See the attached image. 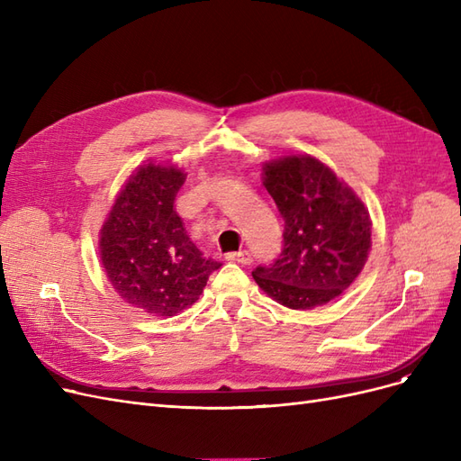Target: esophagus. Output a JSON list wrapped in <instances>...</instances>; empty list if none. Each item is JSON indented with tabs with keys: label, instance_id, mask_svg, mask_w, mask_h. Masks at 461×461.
Listing matches in <instances>:
<instances>
[{
	"label": "esophagus",
	"instance_id": "esophagus-1",
	"mask_svg": "<svg viewBox=\"0 0 461 461\" xmlns=\"http://www.w3.org/2000/svg\"><path fill=\"white\" fill-rule=\"evenodd\" d=\"M226 258H228V260H231V262H240V264H243V266H249V264L252 262V255H250L249 250H240V252H228Z\"/></svg>",
	"mask_w": 461,
	"mask_h": 461
}]
</instances>
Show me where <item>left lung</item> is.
<instances>
[{
	"mask_svg": "<svg viewBox=\"0 0 461 461\" xmlns=\"http://www.w3.org/2000/svg\"><path fill=\"white\" fill-rule=\"evenodd\" d=\"M264 187L285 221L284 249L252 277L287 308L328 304L352 285L367 260V209L330 167L310 155L266 162Z\"/></svg>",
	"mask_w": 461,
	"mask_h": 461,
	"instance_id": "obj_1",
	"label": "left lung"
}]
</instances>
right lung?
Segmentation results:
<instances>
[{
    "instance_id": "right-lung-1",
    "label": "right lung",
    "mask_w": 461,
    "mask_h": 461,
    "mask_svg": "<svg viewBox=\"0 0 461 461\" xmlns=\"http://www.w3.org/2000/svg\"><path fill=\"white\" fill-rule=\"evenodd\" d=\"M185 174L172 165L140 167L103 221V268L122 299L157 316H176L197 303L220 262L189 240L174 201Z\"/></svg>"
}]
</instances>
